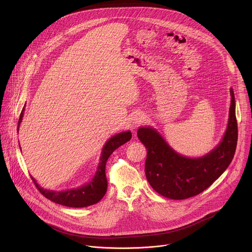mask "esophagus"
<instances>
[{
	"instance_id": "34e87169",
	"label": "esophagus",
	"mask_w": 252,
	"mask_h": 252,
	"mask_svg": "<svg viewBox=\"0 0 252 252\" xmlns=\"http://www.w3.org/2000/svg\"><path fill=\"white\" fill-rule=\"evenodd\" d=\"M143 119H142V116L140 114H135L131 117V125L132 126H136L138 125H140L142 123Z\"/></svg>"
}]
</instances>
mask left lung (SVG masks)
I'll return each mask as SVG.
<instances>
[{
  "label": "left lung",
  "instance_id": "obj_1",
  "mask_svg": "<svg viewBox=\"0 0 252 252\" xmlns=\"http://www.w3.org/2000/svg\"><path fill=\"white\" fill-rule=\"evenodd\" d=\"M231 104L228 126L220 145L209 154L189 158L175 153L152 127H140L137 137L148 150L146 175L152 188L170 199L195 196L209 188L230 164L237 145L235 100L230 90Z\"/></svg>",
  "mask_w": 252,
  "mask_h": 252
}]
</instances>
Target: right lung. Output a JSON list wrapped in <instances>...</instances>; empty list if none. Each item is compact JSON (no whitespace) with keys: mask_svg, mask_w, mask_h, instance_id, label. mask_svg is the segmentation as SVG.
<instances>
[{"mask_svg":"<svg viewBox=\"0 0 252 252\" xmlns=\"http://www.w3.org/2000/svg\"><path fill=\"white\" fill-rule=\"evenodd\" d=\"M24 115V109L20 115L19 123H18V131L19 126L22 122V118ZM131 138L130 131H125L118 133L111 137L106 141L102 149L100 162L97 167V171L92 181L79 189H69L65 191H54L47 190L38 186L34 179L32 177L33 184L37 187L39 191L48 199L64 206L68 207H86L89 205H93L98 202L105 194L107 189V181L105 176V164L111 155L124 143L128 141Z\"/></svg>","mask_w":252,"mask_h":252,"instance_id":"add662e5","label":"right lung"}]
</instances>
